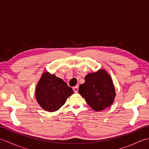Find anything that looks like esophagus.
<instances>
[{
    "mask_svg": "<svg viewBox=\"0 0 149 149\" xmlns=\"http://www.w3.org/2000/svg\"><path fill=\"white\" fill-rule=\"evenodd\" d=\"M73 90H74V92L75 93H77L78 92V90H79V86H75L74 88H73Z\"/></svg>",
    "mask_w": 149,
    "mask_h": 149,
    "instance_id": "obj_1",
    "label": "esophagus"
}]
</instances>
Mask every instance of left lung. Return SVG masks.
<instances>
[{"label":"left lung","instance_id":"1","mask_svg":"<svg viewBox=\"0 0 149 149\" xmlns=\"http://www.w3.org/2000/svg\"><path fill=\"white\" fill-rule=\"evenodd\" d=\"M85 83L79 88V93L87 104L96 111L110 106L115 100L116 93L110 75L104 70L90 73L85 77Z\"/></svg>","mask_w":149,"mask_h":149}]
</instances>
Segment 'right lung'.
<instances>
[{
	"label": "right lung",
	"mask_w": 149,
	"mask_h": 149,
	"mask_svg": "<svg viewBox=\"0 0 149 149\" xmlns=\"http://www.w3.org/2000/svg\"><path fill=\"white\" fill-rule=\"evenodd\" d=\"M73 93L72 88L68 86L63 79L47 72L42 74L35 91L38 103L49 112L60 109Z\"/></svg>",
	"instance_id": "add662e5"
}]
</instances>
